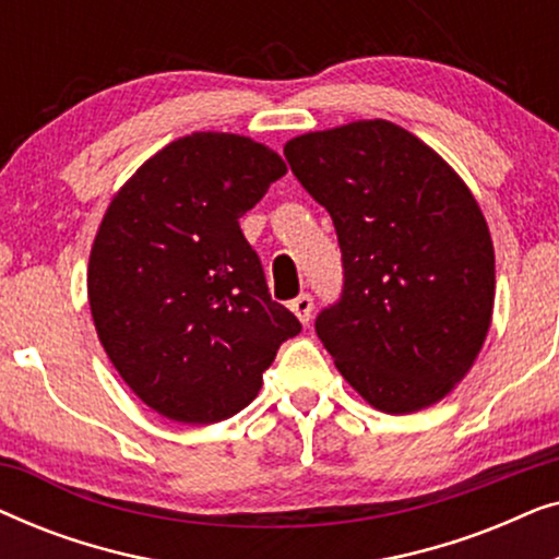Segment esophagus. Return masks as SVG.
I'll return each instance as SVG.
<instances>
[{
  "label": "esophagus",
  "mask_w": 559,
  "mask_h": 559,
  "mask_svg": "<svg viewBox=\"0 0 559 559\" xmlns=\"http://www.w3.org/2000/svg\"><path fill=\"white\" fill-rule=\"evenodd\" d=\"M289 310L295 312L297 320H300L302 325H308V323H310V318H312V297H310L308 293L297 295L295 300L289 302Z\"/></svg>",
  "instance_id": "obj_1"
}]
</instances>
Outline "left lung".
<instances>
[{
	"label": "left lung",
	"instance_id": "obj_1",
	"mask_svg": "<svg viewBox=\"0 0 559 559\" xmlns=\"http://www.w3.org/2000/svg\"><path fill=\"white\" fill-rule=\"evenodd\" d=\"M285 157L338 234L343 293L316 318L335 369L389 415L440 402L491 328L493 243L476 198L386 119L300 134Z\"/></svg>",
	"mask_w": 559,
	"mask_h": 559
}]
</instances>
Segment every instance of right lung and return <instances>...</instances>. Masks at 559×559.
Returning <instances> with one entry per match:
<instances>
[{
	"mask_svg": "<svg viewBox=\"0 0 559 559\" xmlns=\"http://www.w3.org/2000/svg\"><path fill=\"white\" fill-rule=\"evenodd\" d=\"M285 173L277 152L249 136L195 132L111 198L88 259L91 316L114 369L157 415L234 417L300 333L239 226Z\"/></svg>",
	"mask_w": 559,
	"mask_h": 559,
	"instance_id": "obj_1",
	"label": "right lung"
}]
</instances>
